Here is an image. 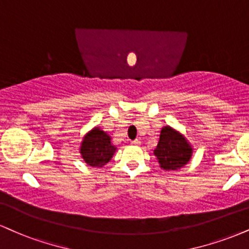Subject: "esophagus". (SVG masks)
Here are the masks:
<instances>
[{"instance_id": "34e87169", "label": "esophagus", "mask_w": 249, "mask_h": 249, "mask_svg": "<svg viewBox=\"0 0 249 249\" xmlns=\"http://www.w3.org/2000/svg\"><path fill=\"white\" fill-rule=\"evenodd\" d=\"M131 143H132V145L138 146V145H140V142L138 139H136V140H132V142H131Z\"/></svg>"}]
</instances>
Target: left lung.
Segmentation results:
<instances>
[{
    "instance_id": "obj_1",
    "label": "left lung",
    "mask_w": 249,
    "mask_h": 249,
    "mask_svg": "<svg viewBox=\"0 0 249 249\" xmlns=\"http://www.w3.org/2000/svg\"><path fill=\"white\" fill-rule=\"evenodd\" d=\"M160 167L166 172L178 170L190 161L193 147L178 131L170 126L162 127L157 148L154 149Z\"/></svg>"
}]
</instances>
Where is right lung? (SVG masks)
I'll list each match as a JSON object with an SVG mask.
<instances>
[{"mask_svg": "<svg viewBox=\"0 0 249 249\" xmlns=\"http://www.w3.org/2000/svg\"><path fill=\"white\" fill-rule=\"evenodd\" d=\"M116 149L111 142V137L96 126L83 138L80 153L88 166L101 168L111 160Z\"/></svg>", "mask_w": 249, "mask_h": 249, "instance_id": "obj_1", "label": "right lung"}]
</instances>
